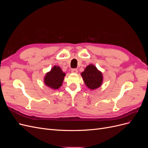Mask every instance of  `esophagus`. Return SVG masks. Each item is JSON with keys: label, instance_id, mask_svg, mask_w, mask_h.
I'll use <instances>...</instances> for the list:
<instances>
[{"label": "esophagus", "instance_id": "34e87169", "mask_svg": "<svg viewBox=\"0 0 148 148\" xmlns=\"http://www.w3.org/2000/svg\"><path fill=\"white\" fill-rule=\"evenodd\" d=\"M71 72L73 73H78V70L77 69H73L71 70Z\"/></svg>", "mask_w": 148, "mask_h": 148}]
</instances>
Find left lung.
I'll list each match as a JSON object with an SVG mask.
<instances>
[{
  "label": "left lung",
  "mask_w": 148,
  "mask_h": 148,
  "mask_svg": "<svg viewBox=\"0 0 148 148\" xmlns=\"http://www.w3.org/2000/svg\"><path fill=\"white\" fill-rule=\"evenodd\" d=\"M81 75L85 84L90 89H96L101 86L103 81L102 74L94 65H88Z\"/></svg>",
  "instance_id": "obj_1"
}]
</instances>
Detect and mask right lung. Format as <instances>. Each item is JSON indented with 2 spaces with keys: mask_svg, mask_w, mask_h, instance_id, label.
<instances>
[{
  "mask_svg": "<svg viewBox=\"0 0 148 148\" xmlns=\"http://www.w3.org/2000/svg\"><path fill=\"white\" fill-rule=\"evenodd\" d=\"M65 73L59 66H54L46 74L44 82L47 86L53 89H59L63 83Z\"/></svg>",
  "mask_w": 148,
  "mask_h": 148,
  "instance_id": "1",
  "label": "right lung"
}]
</instances>
